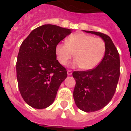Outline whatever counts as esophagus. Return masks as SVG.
<instances>
[{"label": "esophagus", "instance_id": "1", "mask_svg": "<svg viewBox=\"0 0 131 131\" xmlns=\"http://www.w3.org/2000/svg\"><path fill=\"white\" fill-rule=\"evenodd\" d=\"M67 73H68V75H71V74H72V71L71 70H68Z\"/></svg>", "mask_w": 131, "mask_h": 131}]
</instances>
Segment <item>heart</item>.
Listing matches in <instances>:
<instances>
[{
	"mask_svg": "<svg viewBox=\"0 0 131 131\" xmlns=\"http://www.w3.org/2000/svg\"><path fill=\"white\" fill-rule=\"evenodd\" d=\"M106 51L104 41L99 37L84 33H76L66 39V43L56 45L55 53L58 60L63 66L73 56L75 59L69 66L81 67L84 70L95 68L102 60Z\"/></svg>",
	"mask_w": 131,
	"mask_h": 131,
	"instance_id": "heart-1",
	"label": "heart"
}]
</instances>
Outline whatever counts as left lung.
<instances>
[{
	"label": "left lung",
	"instance_id": "obj_1",
	"mask_svg": "<svg viewBox=\"0 0 131 131\" xmlns=\"http://www.w3.org/2000/svg\"><path fill=\"white\" fill-rule=\"evenodd\" d=\"M84 31L100 37L106 45L104 56L96 68L73 72L76 81L73 91L76 106L83 112H92L105 107L115 94L120 75L119 54L107 35Z\"/></svg>",
	"mask_w": 131,
	"mask_h": 131
}]
</instances>
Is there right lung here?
<instances>
[{
    "mask_svg": "<svg viewBox=\"0 0 131 131\" xmlns=\"http://www.w3.org/2000/svg\"><path fill=\"white\" fill-rule=\"evenodd\" d=\"M71 31L46 24L33 30L21 45L16 62L18 88L24 101L33 108L50 106L67 77L55 48Z\"/></svg>",
    "mask_w": 131,
    "mask_h": 131,
    "instance_id": "right-lung-1",
    "label": "right lung"
}]
</instances>
